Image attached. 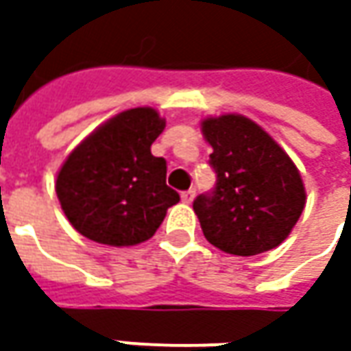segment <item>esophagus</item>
<instances>
[{
  "mask_svg": "<svg viewBox=\"0 0 351 351\" xmlns=\"http://www.w3.org/2000/svg\"><path fill=\"white\" fill-rule=\"evenodd\" d=\"M193 199H195V189H187V191H183L182 193V201L183 203H193Z\"/></svg>",
  "mask_w": 351,
  "mask_h": 351,
  "instance_id": "esophagus-1",
  "label": "esophagus"
}]
</instances>
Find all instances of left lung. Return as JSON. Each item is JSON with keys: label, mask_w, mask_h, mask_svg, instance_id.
<instances>
[{"label": "left lung", "mask_w": 351, "mask_h": 351, "mask_svg": "<svg viewBox=\"0 0 351 351\" xmlns=\"http://www.w3.org/2000/svg\"><path fill=\"white\" fill-rule=\"evenodd\" d=\"M201 128L213 146L209 164L217 173L215 189L193 201L205 238L234 256H256L279 246L306 201L297 166L246 117H210Z\"/></svg>", "instance_id": "8db88e82"}]
</instances>
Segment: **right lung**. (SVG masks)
Listing matches in <instances>:
<instances>
[{
	"label": "right lung",
	"instance_id": "add662e5",
	"mask_svg": "<svg viewBox=\"0 0 351 351\" xmlns=\"http://www.w3.org/2000/svg\"><path fill=\"white\" fill-rule=\"evenodd\" d=\"M166 121L152 107L119 113L95 128L62 164L56 195L80 234L107 246L152 238L180 201L166 185V160L150 152Z\"/></svg>",
	"mask_w": 351,
	"mask_h": 351
}]
</instances>
